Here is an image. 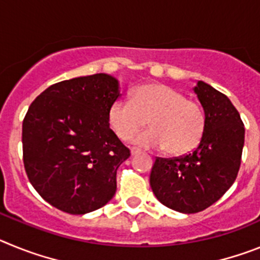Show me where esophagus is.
<instances>
[{
  "mask_svg": "<svg viewBox=\"0 0 260 260\" xmlns=\"http://www.w3.org/2000/svg\"><path fill=\"white\" fill-rule=\"evenodd\" d=\"M130 152H132V155L134 156V155H137V153H139V150H137V148H132V150H130Z\"/></svg>",
  "mask_w": 260,
  "mask_h": 260,
  "instance_id": "obj_1",
  "label": "esophagus"
}]
</instances>
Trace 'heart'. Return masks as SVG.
<instances>
[{
  "mask_svg": "<svg viewBox=\"0 0 260 260\" xmlns=\"http://www.w3.org/2000/svg\"><path fill=\"white\" fill-rule=\"evenodd\" d=\"M150 130L133 138L137 146L167 148L171 155H185L198 146L204 132V113L198 103L165 84L138 87L132 100H116L108 110V122L114 134L127 141L147 123Z\"/></svg>",
  "mask_w": 260,
  "mask_h": 260,
  "instance_id": "b5f03b06",
  "label": "heart"
}]
</instances>
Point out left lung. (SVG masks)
<instances>
[{"label": "left lung", "instance_id": "8db88e82", "mask_svg": "<svg viewBox=\"0 0 260 260\" xmlns=\"http://www.w3.org/2000/svg\"><path fill=\"white\" fill-rule=\"evenodd\" d=\"M194 92L204 110V132L191 153L157 157L150 185L160 203L182 213H197L219 201L237 178L245 127L224 93L198 80Z\"/></svg>", "mask_w": 260, "mask_h": 260}]
</instances>
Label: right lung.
Wrapping results in <instances>:
<instances>
[{
    "label": "right lung",
    "instance_id": "1",
    "mask_svg": "<svg viewBox=\"0 0 260 260\" xmlns=\"http://www.w3.org/2000/svg\"><path fill=\"white\" fill-rule=\"evenodd\" d=\"M118 80L93 74L48 87L23 119V162L31 185L53 207L84 215L117 190V169L130 156L112 132L109 107Z\"/></svg>",
    "mask_w": 260,
    "mask_h": 260
}]
</instances>
